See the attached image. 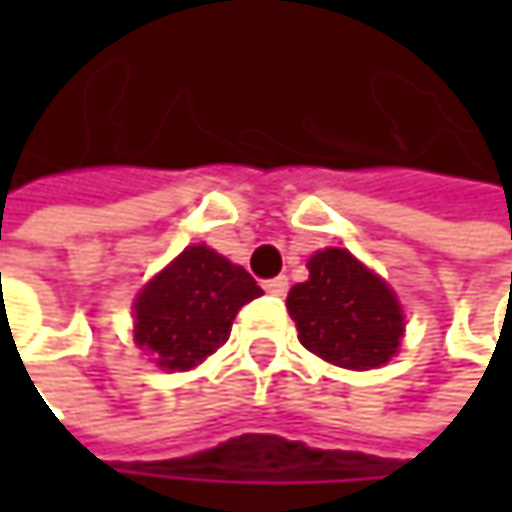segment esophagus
Returning a JSON list of instances; mask_svg holds the SVG:
<instances>
[{"label":"esophagus","instance_id":"1","mask_svg":"<svg viewBox=\"0 0 512 512\" xmlns=\"http://www.w3.org/2000/svg\"><path fill=\"white\" fill-rule=\"evenodd\" d=\"M263 290H266V293H272V296H284V293H287V278H284V275L269 278V281L263 284Z\"/></svg>","mask_w":512,"mask_h":512}]
</instances>
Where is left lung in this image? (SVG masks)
<instances>
[{"mask_svg": "<svg viewBox=\"0 0 512 512\" xmlns=\"http://www.w3.org/2000/svg\"><path fill=\"white\" fill-rule=\"evenodd\" d=\"M287 311L305 350L347 370L385 364L403 338L394 290L347 249H323L308 260V281L290 287Z\"/></svg>", "mask_w": 512, "mask_h": 512, "instance_id": "left-lung-1", "label": "left lung"}]
</instances>
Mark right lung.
Returning a JSON list of instances; mask_svg holds the SVG:
<instances>
[{
    "mask_svg": "<svg viewBox=\"0 0 512 512\" xmlns=\"http://www.w3.org/2000/svg\"><path fill=\"white\" fill-rule=\"evenodd\" d=\"M260 293L243 266L189 246L136 296L133 338L162 370H189L231 338L237 311Z\"/></svg>",
    "mask_w": 512,
    "mask_h": 512,
    "instance_id": "1",
    "label": "right lung"
}]
</instances>
